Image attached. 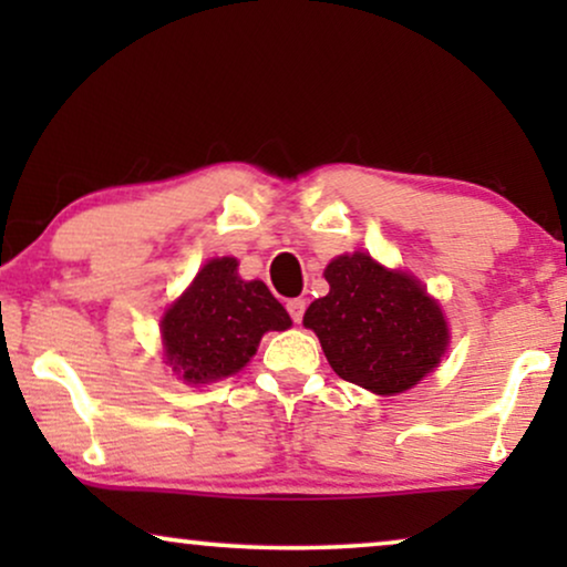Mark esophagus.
I'll use <instances>...</instances> for the list:
<instances>
[{
    "label": "esophagus",
    "instance_id": "obj_1",
    "mask_svg": "<svg viewBox=\"0 0 567 567\" xmlns=\"http://www.w3.org/2000/svg\"><path fill=\"white\" fill-rule=\"evenodd\" d=\"M305 307H307L305 299H289V301H286V309H289L293 322H301V317H305Z\"/></svg>",
    "mask_w": 567,
    "mask_h": 567
}]
</instances>
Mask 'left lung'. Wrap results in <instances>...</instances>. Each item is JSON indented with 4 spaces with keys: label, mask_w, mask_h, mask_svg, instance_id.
<instances>
[{
    "label": "left lung",
    "mask_w": 567,
    "mask_h": 567,
    "mask_svg": "<svg viewBox=\"0 0 567 567\" xmlns=\"http://www.w3.org/2000/svg\"><path fill=\"white\" fill-rule=\"evenodd\" d=\"M324 278L330 293L309 305L305 324L340 379L398 394L441 361L449 343L444 315L415 278L392 274L363 252L340 255Z\"/></svg>",
    "instance_id": "obj_1"
}]
</instances>
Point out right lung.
<instances>
[{"instance_id": "right-lung-1", "label": "right lung", "mask_w": 567, "mask_h": 567, "mask_svg": "<svg viewBox=\"0 0 567 567\" xmlns=\"http://www.w3.org/2000/svg\"><path fill=\"white\" fill-rule=\"evenodd\" d=\"M289 324V312L266 284L243 281L235 258H216L162 317V340L173 369L206 384L243 369L262 332Z\"/></svg>"}]
</instances>
